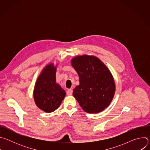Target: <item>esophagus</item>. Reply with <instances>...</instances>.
I'll use <instances>...</instances> for the list:
<instances>
[{"label":"esophagus","instance_id":"obj_1","mask_svg":"<svg viewBox=\"0 0 150 150\" xmlns=\"http://www.w3.org/2000/svg\"><path fill=\"white\" fill-rule=\"evenodd\" d=\"M72 92H73V90L72 89H69L67 91V94L68 96H71L72 95Z\"/></svg>","mask_w":150,"mask_h":150}]
</instances>
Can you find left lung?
<instances>
[{"label":"left lung","mask_w":150,"mask_h":150,"mask_svg":"<svg viewBox=\"0 0 150 150\" xmlns=\"http://www.w3.org/2000/svg\"><path fill=\"white\" fill-rule=\"evenodd\" d=\"M79 84L73 96L82 110L89 113L103 111L110 104L116 91L114 78L105 64L93 55H78L71 60Z\"/></svg>","instance_id":"obj_1"}]
</instances>
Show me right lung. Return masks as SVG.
Here are the masks:
<instances>
[{
  "label": "right lung",
  "instance_id": "1",
  "mask_svg": "<svg viewBox=\"0 0 150 150\" xmlns=\"http://www.w3.org/2000/svg\"><path fill=\"white\" fill-rule=\"evenodd\" d=\"M58 64L50 63L42 69L34 88V100L38 108L46 113H52L59 108L66 92L56 82Z\"/></svg>",
  "mask_w": 150,
  "mask_h": 150
}]
</instances>
